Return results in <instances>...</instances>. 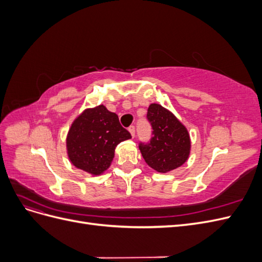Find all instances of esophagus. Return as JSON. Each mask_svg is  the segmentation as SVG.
Wrapping results in <instances>:
<instances>
[{
  "mask_svg": "<svg viewBox=\"0 0 262 262\" xmlns=\"http://www.w3.org/2000/svg\"><path fill=\"white\" fill-rule=\"evenodd\" d=\"M129 132L132 136V138H134V136H136V128H134V125H131L129 128Z\"/></svg>",
  "mask_w": 262,
  "mask_h": 262,
  "instance_id": "34e87169",
  "label": "esophagus"
}]
</instances>
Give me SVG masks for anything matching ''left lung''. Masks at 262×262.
I'll list each match as a JSON object with an SVG mask.
<instances>
[{
    "instance_id": "8db88e82",
    "label": "left lung",
    "mask_w": 262,
    "mask_h": 262,
    "mask_svg": "<svg viewBox=\"0 0 262 262\" xmlns=\"http://www.w3.org/2000/svg\"><path fill=\"white\" fill-rule=\"evenodd\" d=\"M147 119L152 124L153 137L148 144H140L141 154L150 168L169 172L184 165L191 149L186 125L170 110L160 104H150Z\"/></svg>"
}]
</instances>
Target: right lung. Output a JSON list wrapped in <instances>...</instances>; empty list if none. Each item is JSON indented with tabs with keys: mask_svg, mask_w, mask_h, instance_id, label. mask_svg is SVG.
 <instances>
[{
	"mask_svg": "<svg viewBox=\"0 0 262 262\" xmlns=\"http://www.w3.org/2000/svg\"><path fill=\"white\" fill-rule=\"evenodd\" d=\"M131 139L115 113L104 106L86 108L71 124L67 153L76 168L92 176L104 173L113 163L116 146Z\"/></svg>",
	"mask_w": 262,
	"mask_h": 262,
	"instance_id": "obj_1",
	"label": "right lung"
}]
</instances>
